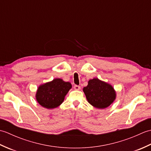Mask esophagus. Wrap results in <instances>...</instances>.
<instances>
[{
	"instance_id": "esophagus-1",
	"label": "esophagus",
	"mask_w": 151,
	"mask_h": 151,
	"mask_svg": "<svg viewBox=\"0 0 151 151\" xmlns=\"http://www.w3.org/2000/svg\"><path fill=\"white\" fill-rule=\"evenodd\" d=\"M74 89H76V90H79V89H81V86L78 85H75L74 86Z\"/></svg>"
}]
</instances>
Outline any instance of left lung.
I'll return each instance as SVG.
<instances>
[{
    "label": "left lung",
    "instance_id": "8db88e82",
    "mask_svg": "<svg viewBox=\"0 0 151 151\" xmlns=\"http://www.w3.org/2000/svg\"><path fill=\"white\" fill-rule=\"evenodd\" d=\"M89 104L94 107L103 109L109 106L115 99L113 87L98 78H93L83 89Z\"/></svg>",
    "mask_w": 151,
    "mask_h": 151
}]
</instances>
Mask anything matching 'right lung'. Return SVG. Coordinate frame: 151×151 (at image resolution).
<instances>
[{
    "label": "right lung",
    "mask_w": 151,
    "mask_h": 151,
    "mask_svg": "<svg viewBox=\"0 0 151 151\" xmlns=\"http://www.w3.org/2000/svg\"><path fill=\"white\" fill-rule=\"evenodd\" d=\"M71 87L69 82H64L60 78L54 79L40 86L36 96L37 101L46 108H56L62 103Z\"/></svg>",
    "instance_id": "obj_1"
}]
</instances>
